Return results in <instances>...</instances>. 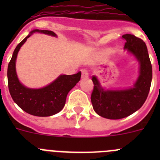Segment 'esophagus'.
<instances>
[{"label": "esophagus", "mask_w": 160, "mask_h": 160, "mask_svg": "<svg viewBox=\"0 0 160 160\" xmlns=\"http://www.w3.org/2000/svg\"><path fill=\"white\" fill-rule=\"evenodd\" d=\"M81 72H82V78L86 79V78H88V73H87V70H82Z\"/></svg>", "instance_id": "obj_1"}]
</instances>
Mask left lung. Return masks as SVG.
<instances>
[{"mask_svg":"<svg viewBox=\"0 0 160 160\" xmlns=\"http://www.w3.org/2000/svg\"><path fill=\"white\" fill-rule=\"evenodd\" d=\"M124 49L139 63L138 77L132 87L105 90L96 76H93L94 90L91 102L98 115L108 119H120L135 113L143 105L149 93L152 79V66L146 44L132 34H124Z\"/></svg>","mask_w":160,"mask_h":160,"instance_id":"8db88e82","label":"left lung"}]
</instances>
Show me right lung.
<instances>
[{
  "mask_svg": "<svg viewBox=\"0 0 160 160\" xmlns=\"http://www.w3.org/2000/svg\"><path fill=\"white\" fill-rule=\"evenodd\" d=\"M33 32L57 37L53 31L34 29L18 44L8 66V90L12 100L26 113L34 116H51L62 110L68 93L81 78V72L72 75L61 74L51 83L39 89L28 88L20 82L16 72V59L19 49Z\"/></svg>",
  "mask_w": 160,
  "mask_h": 160,
  "instance_id": "add662e5",
  "label": "right lung"
}]
</instances>
